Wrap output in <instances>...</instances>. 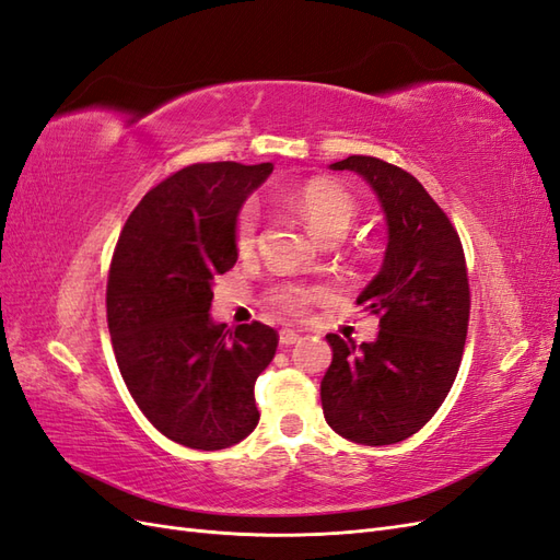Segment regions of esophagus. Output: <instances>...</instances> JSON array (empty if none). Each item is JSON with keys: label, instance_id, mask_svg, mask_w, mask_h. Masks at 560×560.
<instances>
[{"label": "esophagus", "instance_id": "34e87169", "mask_svg": "<svg viewBox=\"0 0 560 560\" xmlns=\"http://www.w3.org/2000/svg\"><path fill=\"white\" fill-rule=\"evenodd\" d=\"M303 340V336H300L298 331H293V328H281L279 331V342L283 348H289V346H295V342H300Z\"/></svg>", "mask_w": 560, "mask_h": 560}]
</instances>
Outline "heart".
<instances>
[{
  "instance_id": "obj_1",
  "label": "heart",
  "mask_w": 560,
  "mask_h": 560,
  "mask_svg": "<svg viewBox=\"0 0 560 560\" xmlns=\"http://www.w3.org/2000/svg\"><path fill=\"white\" fill-rule=\"evenodd\" d=\"M291 206L300 218L305 220L310 232L322 241L342 238L354 222L360 206L354 196L342 189L331 179H310L291 196ZM257 238V210L253 206H243L234 222V243L238 255H250ZM319 289L300 283H279L269 291V300L279 310L291 314H303L314 298H319Z\"/></svg>"
}]
</instances>
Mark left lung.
Instances as JSON below:
<instances>
[{
  "mask_svg": "<svg viewBox=\"0 0 560 560\" xmlns=\"http://www.w3.org/2000/svg\"><path fill=\"white\" fill-rule=\"evenodd\" d=\"M357 172L388 224L383 267L357 298L378 317L374 342L328 334L324 419L340 438L395 444L421 430L447 397L462 364L470 291L464 248L447 214L402 167L371 155L328 165Z\"/></svg>",
  "mask_w": 560,
  "mask_h": 560,
  "instance_id": "8db88e82",
  "label": "left lung"
}]
</instances>
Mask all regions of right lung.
<instances>
[{
    "instance_id": "add662e5",
    "label": "right lung",
    "mask_w": 560,
    "mask_h": 560,
    "mask_svg": "<svg viewBox=\"0 0 560 560\" xmlns=\"http://www.w3.org/2000/svg\"><path fill=\"white\" fill-rule=\"evenodd\" d=\"M275 165L196 163L127 218L108 271L113 352L137 407L184 447H232L260 421L255 381L279 336L260 322L210 319L212 279L236 265V214Z\"/></svg>"
}]
</instances>
